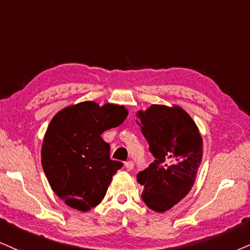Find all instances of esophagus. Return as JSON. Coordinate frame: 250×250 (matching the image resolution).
<instances>
[{"instance_id": "obj_1", "label": "esophagus", "mask_w": 250, "mask_h": 250, "mask_svg": "<svg viewBox=\"0 0 250 250\" xmlns=\"http://www.w3.org/2000/svg\"><path fill=\"white\" fill-rule=\"evenodd\" d=\"M133 167H134V163L132 162V161H127V162H125V168L127 169L128 171L132 170V169H133Z\"/></svg>"}]
</instances>
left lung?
I'll return each instance as SVG.
<instances>
[{
  "label": "left lung",
  "instance_id": "left-lung-1",
  "mask_svg": "<svg viewBox=\"0 0 250 250\" xmlns=\"http://www.w3.org/2000/svg\"><path fill=\"white\" fill-rule=\"evenodd\" d=\"M154 162L137 175L141 198L150 210L166 212L190 192L203 158L198 127L181 106L153 104L137 112Z\"/></svg>",
  "mask_w": 250,
  "mask_h": 250
}]
</instances>
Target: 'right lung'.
Masks as SVG:
<instances>
[{"instance_id": "obj_1", "label": "right lung", "mask_w": 250, "mask_h": 250, "mask_svg": "<svg viewBox=\"0 0 250 250\" xmlns=\"http://www.w3.org/2000/svg\"><path fill=\"white\" fill-rule=\"evenodd\" d=\"M124 105L81 102L52 118L42 147V165L52 190L70 208L87 212L100 204L123 163L110 159L104 131L127 117Z\"/></svg>"}]
</instances>
